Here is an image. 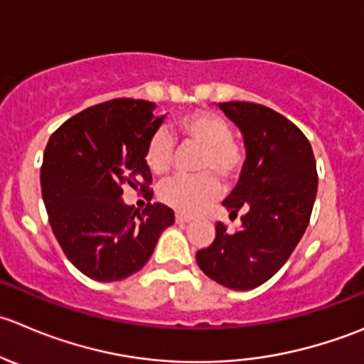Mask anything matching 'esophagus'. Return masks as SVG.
Returning <instances> with one entry per match:
<instances>
[{"instance_id": "1", "label": "esophagus", "mask_w": 364, "mask_h": 364, "mask_svg": "<svg viewBox=\"0 0 364 364\" xmlns=\"http://www.w3.org/2000/svg\"><path fill=\"white\" fill-rule=\"evenodd\" d=\"M175 219H177V223H189L193 218H191L189 214H183V212H177V214H175Z\"/></svg>"}]
</instances>
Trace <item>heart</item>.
Instances as JSON below:
<instances>
[{
	"mask_svg": "<svg viewBox=\"0 0 364 364\" xmlns=\"http://www.w3.org/2000/svg\"><path fill=\"white\" fill-rule=\"evenodd\" d=\"M178 134L183 141L200 145L194 163V177H178L161 187V198L182 212H198L219 196V177L233 182L244 168V149L233 138L232 125L214 111H193L178 118ZM173 139L166 131L154 132L145 146V163L154 175H164L173 163Z\"/></svg>",
	"mask_w": 364,
	"mask_h": 364,
	"instance_id": "heart-1",
	"label": "heart"
}]
</instances>
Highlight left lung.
<instances>
[{
  "mask_svg": "<svg viewBox=\"0 0 364 364\" xmlns=\"http://www.w3.org/2000/svg\"><path fill=\"white\" fill-rule=\"evenodd\" d=\"M240 129L246 163L239 183L223 201L239 232L215 225L210 246L196 253L201 271L219 285L251 290L276 274L308 228L318 186L308 138L278 111L255 102L219 104Z\"/></svg>",
  "mask_w": 364,
  "mask_h": 364,
  "instance_id": "left-lung-1",
  "label": "left lung"
}]
</instances>
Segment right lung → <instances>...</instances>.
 I'll use <instances>...</instances> for the list:
<instances>
[{"label":"right lung","mask_w":364,"mask_h":364,"mask_svg":"<svg viewBox=\"0 0 364 364\" xmlns=\"http://www.w3.org/2000/svg\"><path fill=\"white\" fill-rule=\"evenodd\" d=\"M163 118L149 100L113 99L74 114L49 138L41 168L46 210L65 257L88 278L138 272L175 223L166 205L139 212L122 200L125 187L152 200L145 146Z\"/></svg>","instance_id":"add662e5"}]
</instances>
